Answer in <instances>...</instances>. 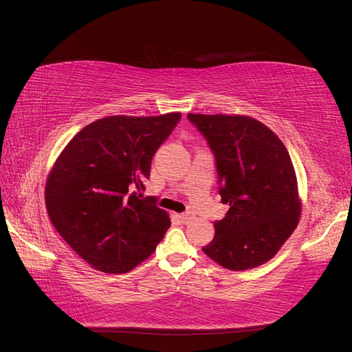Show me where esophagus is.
Listing matches in <instances>:
<instances>
[{
  "label": "esophagus",
  "instance_id": "1",
  "mask_svg": "<svg viewBox=\"0 0 352 352\" xmlns=\"http://www.w3.org/2000/svg\"><path fill=\"white\" fill-rule=\"evenodd\" d=\"M178 217L181 219V222L187 223V222H190V220L192 219V213H190V212H186V213H181V214H178Z\"/></svg>",
  "mask_w": 352,
  "mask_h": 352
}]
</instances>
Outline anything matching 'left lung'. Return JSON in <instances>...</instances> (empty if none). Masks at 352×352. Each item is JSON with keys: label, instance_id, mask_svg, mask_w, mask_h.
<instances>
[{"label": "left lung", "instance_id": "obj_1", "mask_svg": "<svg viewBox=\"0 0 352 352\" xmlns=\"http://www.w3.org/2000/svg\"><path fill=\"white\" fill-rule=\"evenodd\" d=\"M214 155L219 194L229 210L214 222L203 252L223 268L265 264L294 232L302 213L290 155L278 136L252 117L191 114Z\"/></svg>", "mask_w": 352, "mask_h": 352}]
</instances>
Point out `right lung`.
<instances>
[{
  "label": "right lung",
  "instance_id": "obj_1",
  "mask_svg": "<svg viewBox=\"0 0 352 352\" xmlns=\"http://www.w3.org/2000/svg\"><path fill=\"white\" fill-rule=\"evenodd\" d=\"M181 113L110 116L78 132L49 174L45 200L59 235L98 271L124 274L156 250L171 220L145 190L155 152Z\"/></svg>",
  "mask_w": 352,
  "mask_h": 352
}]
</instances>
